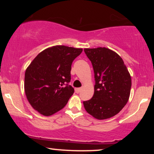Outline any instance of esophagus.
Here are the masks:
<instances>
[{"label": "esophagus", "mask_w": 154, "mask_h": 154, "mask_svg": "<svg viewBox=\"0 0 154 154\" xmlns=\"http://www.w3.org/2000/svg\"><path fill=\"white\" fill-rule=\"evenodd\" d=\"M81 90H82V88H75V92L77 93H79V92L81 91Z\"/></svg>", "instance_id": "esophagus-1"}]
</instances>
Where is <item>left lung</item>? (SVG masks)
<instances>
[{"label":"left lung","mask_w":154,"mask_h":154,"mask_svg":"<svg viewBox=\"0 0 154 154\" xmlns=\"http://www.w3.org/2000/svg\"><path fill=\"white\" fill-rule=\"evenodd\" d=\"M95 75L94 94L83 102L88 114L97 119L117 114L128 103L132 81L122 59L107 48H85Z\"/></svg>","instance_id":"1"}]
</instances>
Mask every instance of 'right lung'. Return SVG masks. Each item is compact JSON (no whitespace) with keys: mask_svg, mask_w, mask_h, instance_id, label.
Wrapping results in <instances>:
<instances>
[{"mask_svg":"<svg viewBox=\"0 0 154 154\" xmlns=\"http://www.w3.org/2000/svg\"><path fill=\"white\" fill-rule=\"evenodd\" d=\"M82 48L55 45L40 52L26 68L24 91L35 110L51 116L62 109L74 88L71 80L72 63Z\"/></svg>","mask_w":154,"mask_h":154,"instance_id":"right-lung-1","label":"right lung"}]
</instances>
